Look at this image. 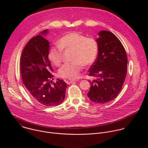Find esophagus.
<instances>
[{
	"mask_svg": "<svg viewBox=\"0 0 148 148\" xmlns=\"http://www.w3.org/2000/svg\"><path fill=\"white\" fill-rule=\"evenodd\" d=\"M74 81H77L76 80H73V79H68V80H67L66 82H67V84H70L72 82H74Z\"/></svg>",
	"mask_w": 148,
	"mask_h": 148,
	"instance_id": "obj_1",
	"label": "esophagus"
}]
</instances>
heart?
Listing matches in <instances>:
<instances>
[{"instance_id":"1","label":"heart","mask_w":148,"mask_h":148,"mask_svg":"<svg viewBox=\"0 0 148 148\" xmlns=\"http://www.w3.org/2000/svg\"><path fill=\"white\" fill-rule=\"evenodd\" d=\"M98 49L95 38L87 37L77 32H71L63 36L58 40V45L50 47L49 58L53 64L58 66L62 61L63 50H72L73 62L62 66L58 73L62 78L73 79L78 77L82 65L90 66L93 64Z\"/></svg>"}]
</instances>
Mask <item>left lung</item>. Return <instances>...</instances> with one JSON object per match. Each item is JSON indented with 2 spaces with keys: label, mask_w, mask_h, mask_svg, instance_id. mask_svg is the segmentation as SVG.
<instances>
[{
  "label": "left lung",
  "mask_w": 148,
  "mask_h": 148,
  "mask_svg": "<svg viewBox=\"0 0 148 148\" xmlns=\"http://www.w3.org/2000/svg\"><path fill=\"white\" fill-rule=\"evenodd\" d=\"M97 57L88 70L95 77L87 94L92 102L104 103L115 98L122 90L127 73V56L120 40L112 33H98Z\"/></svg>",
  "instance_id": "left-lung-1"
}]
</instances>
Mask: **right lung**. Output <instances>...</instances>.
Wrapping results in <instances>:
<instances>
[{
  "instance_id": "add662e5",
  "label": "right lung",
  "mask_w": 148,
  "mask_h": 148,
  "mask_svg": "<svg viewBox=\"0 0 148 148\" xmlns=\"http://www.w3.org/2000/svg\"><path fill=\"white\" fill-rule=\"evenodd\" d=\"M32 37L25 46L20 58V69L23 82L28 92L40 104L45 107L61 103L66 96L67 84L61 79L53 82V70L49 60L50 43L43 35Z\"/></svg>"
}]
</instances>
